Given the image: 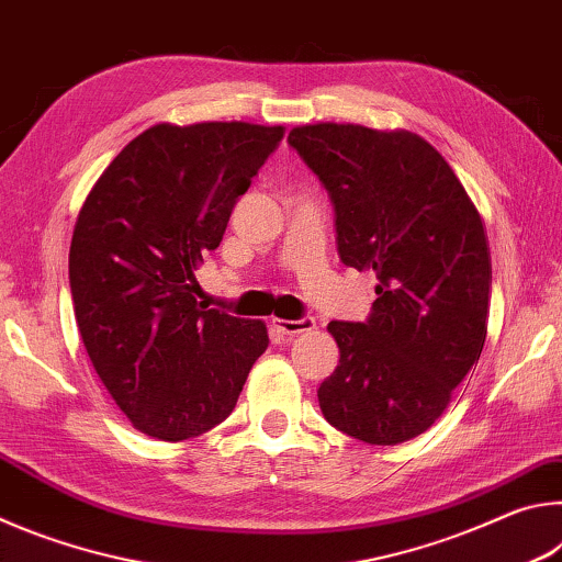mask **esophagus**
I'll return each mask as SVG.
<instances>
[{
  "label": "esophagus",
  "instance_id": "esophagus-1",
  "mask_svg": "<svg viewBox=\"0 0 562 562\" xmlns=\"http://www.w3.org/2000/svg\"><path fill=\"white\" fill-rule=\"evenodd\" d=\"M272 325L278 327L282 335H302V331L315 329L317 322L312 317H300V319H272Z\"/></svg>",
  "mask_w": 562,
  "mask_h": 562
}]
</instances>
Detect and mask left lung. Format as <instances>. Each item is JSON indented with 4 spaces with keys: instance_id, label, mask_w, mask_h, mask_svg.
Wrapping results in <instances>:
<instances>
[{
    "instance_id": "obj_1",
    "label": "left lung",
    "mask_w": 562,
    "mask_h": 562,
    "mask_svg": "<svg viewBox=\"0 0 562 562\" xmlns=\"http://www.w3.org/2000/svg\"><path fill=\"white\" fill-rule=\"evenodd\" d=\"M288 140L335 203L341 262L379 280L367 322H329L339 364L317 389L319 408L359 441L404 443L446 412L481 357L486 227L451 166L412 131L315 123Z\"/></svg>"
}]
</instances>
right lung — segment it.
Returning <instances> with one entry per match:
<instances>
[{
    "instance_id": "obj_1",
    "label": "right lung",
    "mask_w": 562,
    "mask_h": 562,
    "mask_svg": "<svg viewBox=\"0 0 562 562\" xmlns=\"http://www.w3.org/2000/svg\"><path fill=\"white\" fill-rule=\"evenodd\" d=\"M282 126L158 123L111 160L74 225L69 282L83 347L133 429L186 441L225 422L268 327L205 310L195 270Z\"/></svg>"
}]
</instances>
